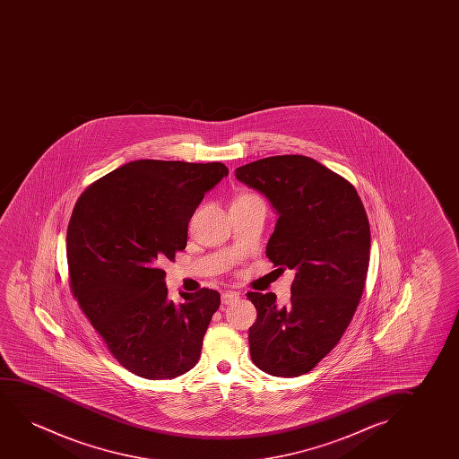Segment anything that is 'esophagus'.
Masks as SVG:
<instances>
[{
    "instance_id": "1",
    "label": "esophagus",
    "mask_w": 459,
    "mask_h": 459,
    "mask_svg": "<svg viewBox=\"0 0 459 459\" xmlns=\"http://www.w3.org/2000/svg\"><path fill=\"white\" fill-rule=\"evenodd\" d=\"M239 296L237 291H224L221 296V301L222 304H232V302L238 301Z\"/></svg>"
}]
</instances>
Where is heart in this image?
<instances>
[{
    "instance_id": "obj_1",
    "label": "heart",
    "mask_w": 459,
    "mask_h": 459,
    "mask_svg": "<svg viewBox=\"0 0 459 459\" xmlns=\"http://www.w3.org/2000/svg\"><path fill=\"white\" fill-rule=\"evenodd\" d=\"M241 197H245V195H241Z\"/></svg>"
}]
</instances>
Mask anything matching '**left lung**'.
Masks as SVG:
<instances>
[{
    "mask_svg": "<svg viewBox=\"0 0 459 459\" xmlns=\"http://www.w3.org/2000/svg\"><path fill=\"white\" fill-rule=\"evenodd\" d=\"M235 176L279 214L266 257L295 271L283 307L274 293H247L257 308L252 362L273 377H301L333 351L358 308L370 262L368 218L351 183L314 158H264Z\"/></svg>",
    "mask_w": 459,
    "mask_h": 459,
    "instance_id": "8db88e82",
    "label": "left lung"
}]
</instances>
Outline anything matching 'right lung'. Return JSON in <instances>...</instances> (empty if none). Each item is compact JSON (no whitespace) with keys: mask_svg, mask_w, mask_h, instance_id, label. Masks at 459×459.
Returning <instances> with one entry per match:
<instances>
[{"mask_svg":"<svg viewBox=\"0 0 459 459\" xmlns=\"http://www.w3.org/2000/svg\"><path fill=\"white\" fill-rule=\"evenodd\" d=\"M227 176L222 163L138 160L76 201L67 227L72 295L114 359L138 377H180L201 358L220 293L169 301L160 264L186 247L195 208Z\"/></svg>","mask_w":459,"mask_h":459,"instance_id":"add662e5","label":"right lung"}]
</instances>
